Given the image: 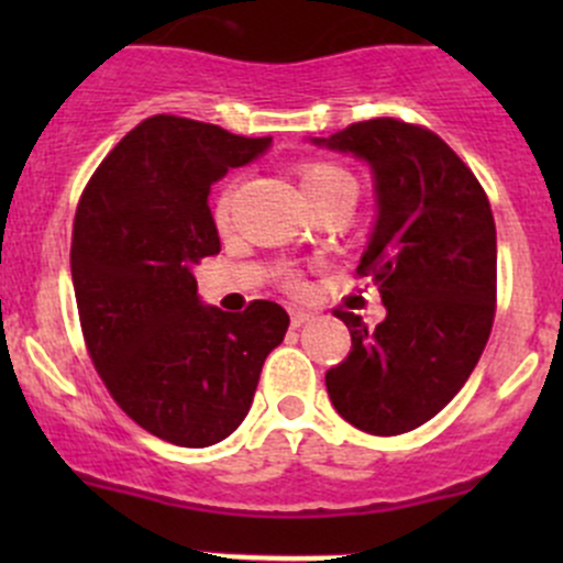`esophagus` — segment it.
Listing matches in <instances>:
<instances>
[{
	"instance_id": "1",
	"label": "esophagus",
	"mask_w": 563,
	"mask_h": 563,
	"mask_svg": "<svg viewBox=\"0 0 563 563\" xmlns=\"http://www.w3.org/2000/svg\"><path fill=\"white\" fill-rule=\"evenodd\" d=\"M313 313H308V310H291V327H302V323H308Z\"/></svg>"
}]
</instances>
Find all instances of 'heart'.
<instances>
[{"label": "heart", "instance_id": "heart-1", "mask_svg": "<svg viewBox=\"0 0 563 563\" xmlns=\"http://www.w3.org/2000/svg\"><path fill=\"white\" fill-rule=\"evenodd\" d=\"M299 185H302V192L305 198H308L310 207H313L316 201H321V198L332 196V192H340V190L356 192V185L349 172H343L340 166H332V163H323V161L302 163V166H299ZM231 218H234V187H225V190L220 192L218 203H214V225H218L220 231H229ZM280 283L286 288H291V291L302 288V277H299L294 269H283Z\"/></svg>", "mask_w": 563, "mask_h": 563}]
</instances>
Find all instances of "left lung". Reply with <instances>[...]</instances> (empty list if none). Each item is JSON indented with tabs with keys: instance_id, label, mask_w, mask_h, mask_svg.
I'll return each mask as SVG.
<instances>
[{
	"instance_id": "obj_1",
	"label": "left lung",
	"mask_w": 563,
	"mask_h": 563,
	"mask_svg": "<svg viewBox=\"0 0 563 563\" xmlns=\"http://www.w3.org/2000/svg\"><path fill=\"white\" fill-rule=\"evenodd\" d=\"M316 144L351 152L376 176L378 218L356 275L387 318L367 332L349 310L351 351L327 371L340 417L371 435L433 419L485 351L496 316V223L479 179L444 139L402 119H367Z\"/></svg>"
}]
</instances>
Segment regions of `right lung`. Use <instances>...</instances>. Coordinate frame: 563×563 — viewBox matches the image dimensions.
I'll use <instances>...</instances> for the list:
<instances>
[{"label": "right lung", "instance_id": "add662e5", "mask_svg": "<svg viewBox=\"0 0 563 563\" xmlns=\"http://www.w3.org/2000/svg\"><path fill=\"white\" fill-rule=\"evenodd\" d=\"M269 141L157 113L108 152L78 201L70 269L84 343L117 406L168 444L229 439L286 338L277 302L203 308L192 277L220 253L209 187Z\"/></svg>", "mask_w": 563, "mask_h": 563}]
</instances>
